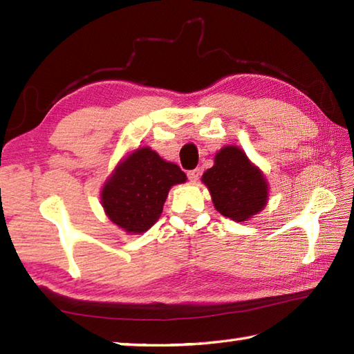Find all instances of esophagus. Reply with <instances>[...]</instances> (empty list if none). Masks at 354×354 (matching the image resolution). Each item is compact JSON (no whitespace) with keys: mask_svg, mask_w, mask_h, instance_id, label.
<instances>
[{"mask_svg":"<svg viewBox=\"0 0 354 354\" xmlns=\"http://www.w3.org/2000/svg\"><path fill=\"white\" fill-rule=\"evenodd\" d=\"M187 176H189V179L192 183H198V179L201 176V170L199 169H194V170H190L189 173H187Z\"/></svg>","mask_w":354,"mask_h":354,"instance_id":"34e87169","label":"esophagus"}]
</instances>
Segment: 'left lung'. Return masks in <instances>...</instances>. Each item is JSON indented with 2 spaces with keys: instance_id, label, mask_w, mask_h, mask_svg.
I'll return each mask as SVG.
<instances>
[{
  "instance_id": "left-lung-1",
  "label": "left lung",
  "mask_w": 354,
  "mask_h": 354,
  "mask_svg": "<svg viewBox=\"0 0 354 354\" xmlns=\"http://www.w3.org/2000/svg\"><path fill=\"white\" fill-rule=\"evenodd\" d=\"M214 208L234 222H246L266 207L269 183L257 165L239 146H225L214 165L202 175Z\"/></svg>"
}]
</instances>
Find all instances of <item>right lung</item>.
Masks as SVG:
<instances>
[{
    "instance_id": "right-lung-1",
    "label": "right lung",
    "mask_w": 354,
    "mask_h": 354,
    "mask_svg": "<svg viewBox=\"0 0 354 354\" xmlns=\"http://www.w3.org/2000/svg\"><path fill=\"white\" fill-rule=\"evenodd\" d=\"M185 181V173L176 164L142 146L120 160L102 187L100 202L118 228L142 234L160 219L171 187Z\"/></svg>"
}]
</instances>
